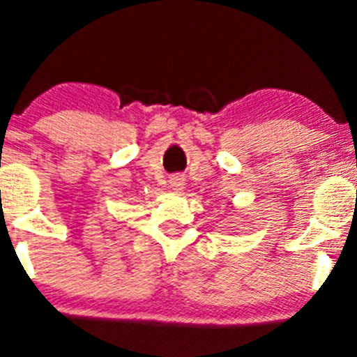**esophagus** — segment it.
<instances>
[{
  "instance_id": "obj_1",
  "label": "esophagus",
  "mask_w": 357,
  "mask_h": 357,
  "mask_svg": "<svg viewBox=\"0 0 357 357\" xmlns=\"http://www.w3.org/2000/svg\"><path fill=\"white\" fill-rule=\"evenodd\" d=\"M185 185V176L181 175V173H176V175L169 176V188L173 191H182V188Z\"/></svg>"
}]
</instances>
